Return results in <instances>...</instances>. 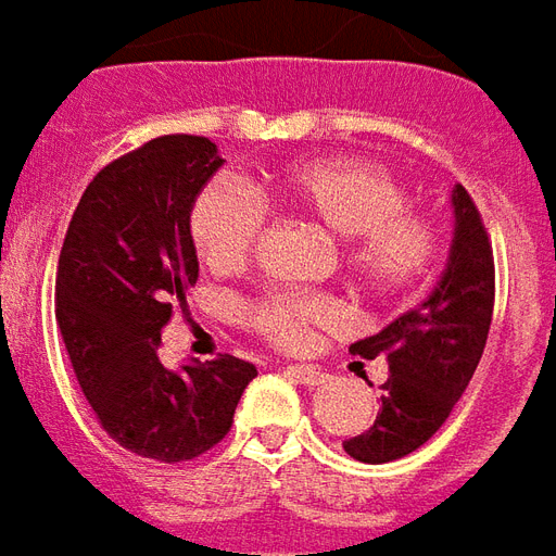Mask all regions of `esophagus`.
I'll use <instances>...</instances> for the list:
<instances>
[{
    "mask_svg": "<svg viewBox=\"0 0 556 556\" xmlns=\"http://www.w3.org/2000/svg\"><path fill=\"white\" fill-rule=\"evenodd\" d=\"M286 375H289V378H294V381L303 387H321L327 381V375L318 372L315 366H298V363L286 366Z\"/></svg>",
    "mask_w": 556,
    "mask_h": 556,
    "instance_id": "esophagus-1",
    "label": "esophagus"
}]
</instances>
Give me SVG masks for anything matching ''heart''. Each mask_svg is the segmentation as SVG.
Here are the masks:
<instances>
[{
    "instance_id": "1",
    "label": "heart",
    "mask_w": 556,
    "mask_h": 556,
    "mask_svg": "<svg viewBox=\"0 0 556 556\" xmlns=\"http://www.w3.org/2000/svg\"><path fill=\"white\" fill-rule=\"evenodd\" d=\"M255 195L289 205L339 241L342 267L361 289L396 294L426 277L438 235L408 211V193L390 172L351 157H321L279 172ZM238 184L205 187L190 214V238L202 265L229 274L250 262L265 229V207ZM337 306L318 294H265L247 309L255 333L279 349H301L315 327L330 325Z\"/></svg>"
}]
</instances>
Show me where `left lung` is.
<instances>
[{
    "label": "left lung",
    "instance_id": "obj_1",
    "mask_svg": "<svg viewBox=\"0 0 556 556\" xmlns=\"http://www.w3.org/2000/svg\"><path fill=\"white\" fill-rule=\"evenodd\" d=\"M455 229L446 267L429 298L375 337L351 345L363 361L384 357L381 410L366 431L342 443L366 465L414 453L441 429L477 372L494 313L489 231L462 184L453 187Z\"/></svg>",
    "mask_w": 556,
    "mask_h": 556
}]
</instances>
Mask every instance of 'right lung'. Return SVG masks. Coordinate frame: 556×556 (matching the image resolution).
Listing matches in <instances>:
<instances>
[{
	"label": "right lung",
	"instance_id": "add662e5",
	"mask_svg": "<svg viewBox=\"0 0 556 556\" xmlns=\"http://www.w3.org/2000/svg\"><path fill=\"white\" fill-rule=\"evenodd\" d=\"M223 166L205 137H157L103 166L67 226L55 321L103 431L166 465L207 453L231 429L253 363H160L169 298L199 279L190 214Z\"/></svg>",
	"mask_w": 556,
	"mask_h": 556
}]
</instances>
